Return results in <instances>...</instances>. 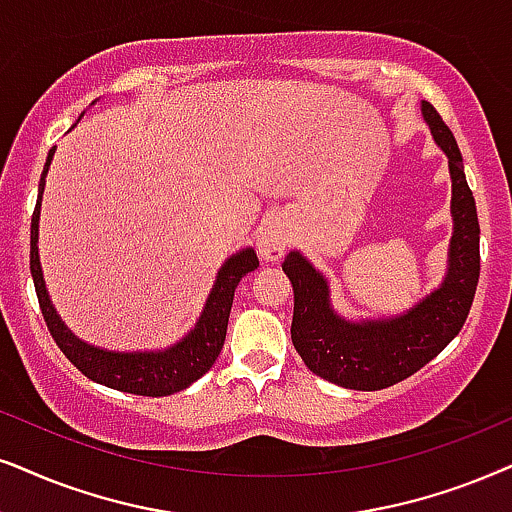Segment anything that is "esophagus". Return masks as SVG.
<instances>
[{"label": "esophagus", "mask_w": 512, "mask_h": 512, "mask_svg": "<svg viewBox=\"0 0 512 512\" xmlns=\"http://www.w3.org/2000/svg\"><path fill=\"white\" fill-rule=\"evenodd\" d=\"M290 245V229L281 217H271L260 226V234H257V248L260 255L267 262H278L286 255Z\"/></svg>", "instance_id": "esophagus-1"}]
</instances>
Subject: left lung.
Listing matches in <instances>:
<instances>
[{
	"label": "left lung",
	"instance_id": "left-lung-1",
	"mask_svg": "<svg viewBox=\"0 0 512 512\" xmlns=\"http://www.w3.org/2000/svg\"><path fill=\"white\" fill-rule=\"evenodd\" d=\"M420 111L449 158L454 189V236L442 286L397 319L349 323L333 312L326 278L300 252H288L283 260L295 293L290 338L297 354L309 371L349 390H383L430 364L463 328L480 281V222L461 151L430 101Z\"/></svg>",
	"mask_w": 512,
	"mask_h": 512
}]
</instances>
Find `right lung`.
Segmentation results:
<instances>
[{"label":"right lung","mask_w":512,"mask_h":512,"mask_svg":"<svg viewBox=\"0 0 512 512\" xmlns=\"http://www.w3.org/2000/svg\"><path fill=\"white\" fill-rule=\"evenodd\" d=\"M54 151L56 148H51L47 155V165H44L40 179V193H37V205L30 222V274L32 281H35V293L37 300H40L42 316L47 321L51 338L56 340V345L61 347V352L66 354L70 364L87 375V378H92L94 383L113 387V390L120 392L139 394V397H167V394L186 390L191 383H196L200 375L210 371L215 359L219 357V352H222L236 286L241 283L245 274L260 267L255 250L245 248L243 252H238V255L229 257L224 262L196 328L174 347L165 349V352L122 354L84 345L58 319L54 304H51L47 295V288H44L40 255H37V231H40L44 177L49 172Z\"/></svg>","instance_id":"add662e5"}]
</instances>
